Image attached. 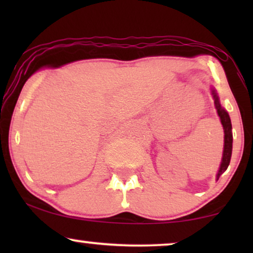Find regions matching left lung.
<instances>
[{
	"instance_id": "1",
	"label": "left lung",
	"mask_w": 253,
	"mask_h": 253,
	"mask_svg": "<svg viewBox=\"0 0 253 253\" xmlns=\"http://www.w3.org/2000/svg\"><path fill=\"white\" fill-rule=\"evenodd\" d=\"M212 95L214 99V105H215L217 115H219L221 123H222L223 131H224V145H223V154L222 160H221V165L219 168V171L216 174V179H219L220 175H222L224 171L227 170L228 166H229L230 158H231V151H233V132H231V122L229 114L226 112V109L222 108L221 106L219 96H217L215 89L212 88Z\"/></svg>"
}]
</instances>
